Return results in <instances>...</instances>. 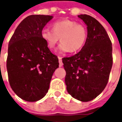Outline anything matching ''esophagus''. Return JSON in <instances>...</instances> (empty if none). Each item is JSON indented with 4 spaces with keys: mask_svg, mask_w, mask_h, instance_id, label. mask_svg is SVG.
I'll list each match as a JSON object with an SVG mask.
<instances>
[{
    "mask_svg": "<svg viewBox=\"0 0 122 122\" xmlns=\"http://www.w3.org/2000/svg\"><path fill=\"white\" fill-rule=\"evenodd\" d=\"M58 59H59V66L61 67L62 66H63V63H62V58L61 57H58Z\"/></svg>",
    "mask_w": 122,
    "mask_h": 122,
    "instance_id": "34e87169",
    "label": "esophagus"
}]
</instances>
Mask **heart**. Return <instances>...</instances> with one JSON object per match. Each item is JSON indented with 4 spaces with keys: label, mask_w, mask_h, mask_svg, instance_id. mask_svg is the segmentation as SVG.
<instances>
[{
    "label": "heart",
    "mask_w": 122,
    "mask_h": 122,
    "mask_svg": "<svg viewBox=\"0 0 122 122\" xmlns=\"http://www.w3.org/2000/svg\"><path fill=\"white\" fill-rule=\"evenodd\" d=\"M41 37L47 48L51 50L55 48L60 38L61 43L59 46L58 52H76L84 46L87 32L83 25L77 24L71 20H62L52 24V30L48 28L42 29Z\"/></svg>",
    "instance_id": "b5f03b06"
}]
</instances>
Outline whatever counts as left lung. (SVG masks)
<instances>
[{
	"instance_id": "left-lung-1",
	"label": "left lung",
	"mask_w": 122,
	"mask_h": 122,
	"mask_svg": "<svg viewBox=\"0 0 122 122\" xmlns=\"http://www.w3.org/2000/svg\"><path fill=\"white\" fill-rule=\"evenodd\" d=\"M87 25L84 46L74 56L62 59L68 92L75 99L88 102L97 97L108 83L112 66V46L103 26L87 15L78 16Z\"/></svg>"
}]
</instances>
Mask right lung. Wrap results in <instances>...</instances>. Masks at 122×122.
Instances as JSON below:
<instances>
[{
  "mask_svg": "<svg viewBox=\"0 0 122 122\" xmlns=\"http://www.w3.org/2000/svg\"><path fill=\"white\" fill-rule=\"evenodd\" d=\"M53 16L32 15L16 28L8 44L7 71L12 90L21 99L36 102L47 93L59 59L47 48L41 32Z\"/></svg>",
  "mask_w": 122,
  "mask_h": 122,
  "instance_id": "add662e5",
  "label": "right lung"
}]
</instances>
